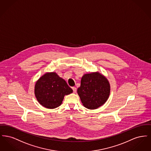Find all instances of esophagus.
<instances>
[{"mask_svg":"<svg viewBox=\"0 0 151 151\" xmlns=\"http://www.w3.org/2000/svg\"><path fill=\"white\" fill-rule=\"evenodd\" d=\"M72 89L74 93H76V92L77 89H76V87H74V86H73V87H72Z\"/></svg>","mask_w":151,"mask_h":151,"instance_id":"1","label":"esophagus"}]
</instances>
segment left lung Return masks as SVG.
Here are the masks:
<instances>
[{
	"instance_id": "left-lung-1",
	"label": "left lung",
	"mask_w": 151,
	"mask_h": 151,
	"mask_svg": "<svg viewBox=\"0 0 151 151\" xmlns=\"http://www.w3.org/2000/svg\"><path fill=\"white\" fill-rule=\"evenodd\" d=\"M110 93L109 81L99 72L84 74L78 89V94L83 105L91 110L102 106L108 100Z\"/></svg>"
}]
</instances>
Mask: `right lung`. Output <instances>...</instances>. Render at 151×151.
Here are the masks:
<instances>
[{
  "label": "right lung",
  "mask_w": 151,
  "mask_h": 151,
  "mask_svg": "<svg viewBox=\"0 0 151 151\" xmlns=\"http://www.w3.org/2000/svg\"><path fill=\"white\" fill-rule=\"evenodd\" d=\"M73 90L56 72H46L36 81L35 94L37 100L45 108L55 109L59 106L65 95Z\"/></svg>",
  "instance_id": "right-lung-1"
}]
</instances>
